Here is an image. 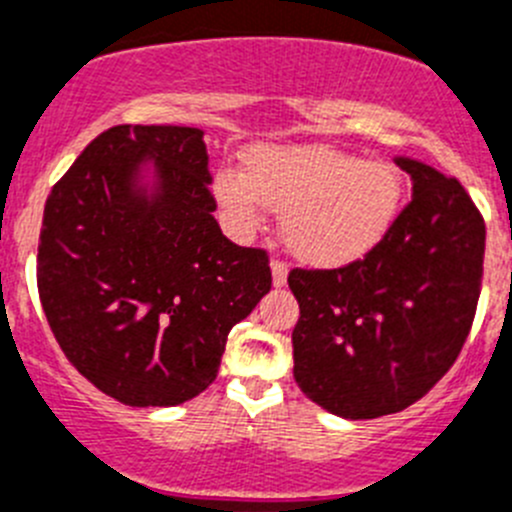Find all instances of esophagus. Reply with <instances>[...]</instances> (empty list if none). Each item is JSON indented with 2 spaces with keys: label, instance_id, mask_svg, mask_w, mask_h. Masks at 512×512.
Masks as SVG:
<instances>
[{
  "label": "esophagus",
  "instance_id": "obj_1",
  "mask_svg": "<svg viewBox=\"0 0 512 512\" xmlns=\"http://www.w3.org/2000/svg\"><path fill=\"white\" fill-rule=\"evenodd\" d=\"M270 270H273V285L275 288H283L285 283H288V265L280 260H273L270 262Z\"/></svg>",
  "mask_w": 512,
  "mask_h": 512
}]
</instances>
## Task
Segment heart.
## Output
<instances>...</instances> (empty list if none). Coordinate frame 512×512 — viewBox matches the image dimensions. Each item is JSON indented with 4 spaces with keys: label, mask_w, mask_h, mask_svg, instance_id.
Returning a JSON list of instances; mask_svg holds the SVG:
<instances>
[{
    "label": "heart",
    "mask_w": 512,
    "mask_h": 512,
    "mask_svg": "<svg viewBox=\"0 0 512 512\" xmlns=\"http://www.w3.org/2000/svg\"><path fill=\"white\" fill-rule=\"evenodd\" d=\"M214 199L237 234L280 214L283 242L298 260L342 267L370 255L398 222L405 181L388 160H362L326 145H255L237 168L216 170Z\"/></svg>",
    "instance_id": "obj_1"
}]
</instances>
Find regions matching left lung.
Here are the masks:
<instances>
[{"label":"left lung","instance_id":"8db88e82","mask_svg":"<svg viewBox=\"0 0 512 512\" xmlns=\"http://www.w3.org/2000/svg\"><path fill=\"white\" fill-rule=\"evenodd\" d=\"M411 204L380 245L339 270H290L301 319L293 377L308 400L359 421L398 413L446 375L474 319L485 222L457 178L398 155Z\"/></svg>","mask_w":512,"mask_h":512}]
</instances>
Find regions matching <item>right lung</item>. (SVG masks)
<instances>
[{
  "mask_svg": "<svg viewBox=\"0 0 512 512\" xmlns=\"http://www.w3.org/2000/svg\"><path fill=\"white\" fill-rule=\"evenodd\" d=\"M204 130L101 132L45 201L38 290L63 354L101 393L168 408L204 393L273 278L214 219Z\"/></svg>",
  "mask_w": 512,
  "mask_h": 512,
  "instance_id": "right-lung-1",
  "label": "right lung"
}]
</instances>
